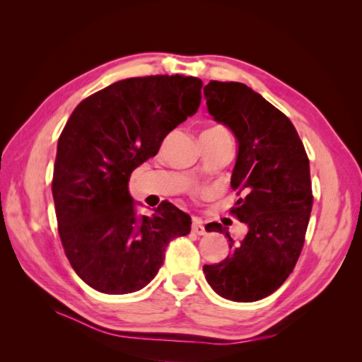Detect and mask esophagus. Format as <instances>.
<instances>
[{"mask_svg": "<svg viewBox=\"0 0 362 362\" xmlns=\"http://www.w3.org/2000/svg\"><path fill=\"white\" fill-rule=\"evenodd\" d=\"M192 231H193L194 234H198V235H204L206 231H205V226H204L202 221H199V218H193Z\"/></svg>", "mask_w": 362, "mask_h": 362, "instance_id": "esophagus-1", "label": "esophagus"}]
</instances>
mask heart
Returning a JSON list of instances; mask_svg holds the SVG:
<instances>
[{"mask_svg": "<svg viewBox=\"0 0 362 362\" xmlns=\"http://www.w3.org/2000/svg\"><path fill=\"white\" fill-rule=\"evenodd\" d=\"M221 129H225V128L223 127H211V128H208L205 131H221Z\"/></svg>", "mask_w": 362, "mask_h": 362, "instance_id": "heart-1", "label": "heart"}]
</instances>
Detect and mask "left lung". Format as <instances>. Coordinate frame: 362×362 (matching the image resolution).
Returning a JSON list of instances; mask_svg holds the SVG:
<instances>
[{"label":"left lung","mask_w":362,"mask_h":362,"mask_svg":"<svg viewBox=\"0 0 362 362\" xmlns=\"http://www.w3.org/2000/svg\"><path fill=\"white\" fill-rule=\"evenodd\" d=\"M204 95L210 115L237 137L231 187L243 196L231 214L249 228L240 243L226 234L231 254L204 273L225 299L259 300L286 282L300 257L313 208L310 160L291 120L246 84L211 80Z\"/></svg>","instance_id":"8db88e82"}]
</instances>
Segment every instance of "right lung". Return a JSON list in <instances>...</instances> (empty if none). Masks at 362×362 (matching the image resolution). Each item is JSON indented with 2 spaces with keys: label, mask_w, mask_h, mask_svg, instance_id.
I'll use <instances>...</instances> for the list:
<instances>
[{
  "label": "right lung",
  "mask_w": 362,
  "mask_h": 362,
  "mask_svg": "<svg viewBox=\"0 0 362 362\" xmlns=\"http://www.w3.org/2000/svg\"><path fill=\"white\" fill-rule=\"evenodd\" d=\"M196 76L149 75L113 83L75 107L57 144L52 175L62 245L87 286L133 293L154 279L172 238L192 218L163 201L137 217L128 181L173 128L198 110Z\"/></svg>",
  "instance_id": "obj_1"
}]
</instances>
